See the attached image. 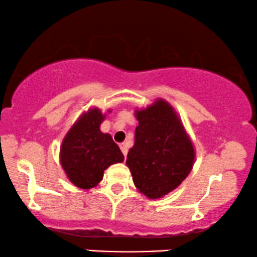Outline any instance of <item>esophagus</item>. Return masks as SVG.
<instances>
[{"mask_svg": "<svg viewBox=\"0 0 257 257\" xmlns=\"http://www.w3.org/2000/svg\"><path fill=\"white\" fill-rule=\"evenodd\" d=\"M119 148H121L123 155H124V157H126V153H128V145L123 142V144H119Z\"/></svg>", "mask_w": 257, "mask_h": 257, "instance_id": "obj_1", "label": "esophagus"}]
</instances>
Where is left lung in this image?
<instances>
[{"label": "left lung", "mask_w": 257, "mask_h": 257, "mask_svg": "<svg viewBox=\"0 0 257 257\" xmlns=\"http://www.w3.org/2000/svg\"><path fill=\"white\" fill-rule=\"evenodd\" d=\"M139 125L129 149L126 166L133 181L149 199H158L177 188L192 170L196 152L173 106L157 99L136 110Z\"/></svg>", "instance_id": "left-lung-1"}]
</instances>
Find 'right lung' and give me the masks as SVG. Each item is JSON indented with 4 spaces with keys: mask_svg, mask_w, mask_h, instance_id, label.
<instances>
[{
    "mask_svg": "<svg viewBox=\"0 0 257 257\" xmlns=\"http://www.w3.org/2000/svg\"><path fill=\"white\" fill-rule=\"evenodd\" d=\"M104 118L98 108L89 109L77 119L61 144V167L71 183L83 190L97 186L110 165L124 160L111 135L100 132Z\"/></svg>",
    "mask_w": 257,
    "mask_h": 257,
    "instance_id": "1",
    "label": "right lung"
}]
</instances>
